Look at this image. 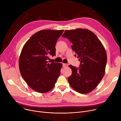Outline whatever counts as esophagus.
<instances>
[{
    "instance_id": "obj_1",
    "label": "esophagus",
    "mask_w": 121,
    "mask_h": 121,
    "mask_svg": "<svg viewBox=\"0 0 121 121\" xmlns=\"http://www.w3.org/2000/svg\"><path fill=\"white\" fill-rule=\"evenodd\" d=\"M68 66V64H65V63H63V67L64 68L67 67Z\"/></svg>"
}]
</instances>
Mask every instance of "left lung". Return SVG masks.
Here are the masks:
<instances>
[{"instance_id": "obj_1", "label": "left lung", "mask_w": 121, "mask_h": 121, "mask_svg": "<svg viewBox=\"0 0 121 121\" xmlns=\"http://www.w3.org/2000/svg\"><path fill=\"white\" fill-rule=\"evenodd\" d=\"M62 36L72 43L74 56L80 62L79 68L69 65L72 70L68 78L69 84L78 93L91 92L105 73L107 55L103 44L96 35L87 29L67 30Z\"/></svg>"}]
</instances>
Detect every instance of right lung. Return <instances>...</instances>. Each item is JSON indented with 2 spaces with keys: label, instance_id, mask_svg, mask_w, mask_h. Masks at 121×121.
<instances>
[{
  "label": "right lung",
  "instance_id": "add662e5",
  "mask_svg": "<svg viewBox=\"0 0 121 121\" xmlns=\"http://www.w3.org/2000/svg\"><path fill=\"white\" fill-rule=\"evenodd\" d=\"M64 30H43L32 36L24 45L19 60L21 74L28 85L39 93L54 87L60 74L61 63L50 62L55 56V46Z\"/></svg>",
  "mask_w": 121,
  "mask_h": 121
}]
</instances>
